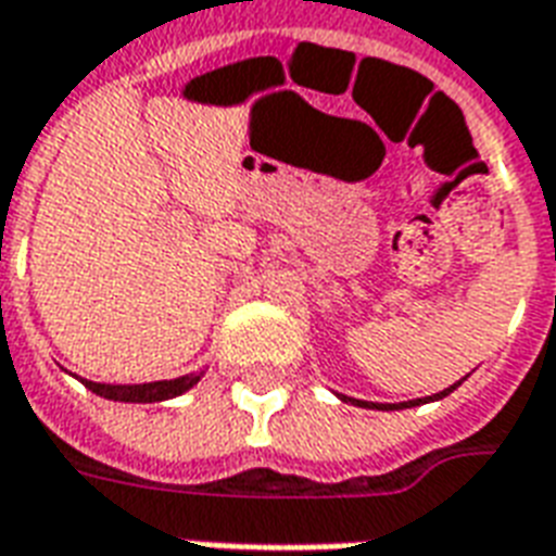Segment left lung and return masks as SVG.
Listing matches in <instances>:
<instances>
[{
	"label": "left lung",
	"instance_id": "obj_1",
	"mask_svg": "<svg viewBox=\"0 0 556 556\" xmlns=\"http://www.w3.org/2000/svg\"><path fill=\"white\" fill-rule=\"evenodd\" d=\"M452 390H457V383H454V387H448V390L437 392L433 399H445V395H448V392H452ZM342 399H345V395H342ZM345 402H354V404H357V407H378V410H399V407H416V404H425V402H428V399H416V402H404V404H369V402H357V399H345Z\"/></svg>",
	"mask_w": 556,
	"mask_h": 556
}]
</instances>
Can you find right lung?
I'll return each mask as SVG.
<instances>
[{"label":"right lung","instance_id":"add662e5","mask_svg":"<svg viewBox=\"0 0 556 556\" xmlns=\"http://www.w3.org/2000/svg\"><path fill=\"white\" fill-rule=\"evenodd\" d=\"M199 381V375H184V378H175V381H154V383H131V387H123V383H96L81 378L87 390H93L96 395L102 399H111V402H166V399H175L187 392L193 383Z\"/></svg>","mask_w":556,"mask_h":556}]
</instances>
